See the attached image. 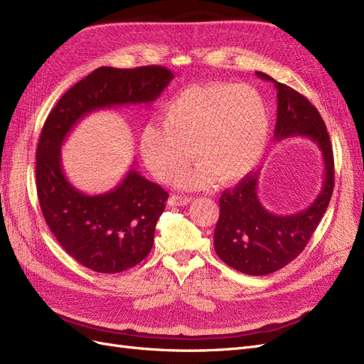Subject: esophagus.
Instances as JSON below:
<instances>
[{
  "label": "esophagus",
  "instance_id": "1",
  "mask_svg": "<svg viewBox=\"0 0 364 364\" xmlns=\"http://www.w3.org/2000/svg\"><path fill=\"white\" fill-rule=\"evenodd\" d=\"M191 202V197L186 196H179V194H173L168 199L170 206H185Z\"/></svg>",
  "mask_w": 364,
  "mask_h": 364
}]
</instances>
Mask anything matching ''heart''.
Returning a JSON list of instances; mask_svg holds the SVG:
<instances>
[{"mask_svg":"<svg viewBox=\"0 0 364 364\" xmlns=\"http://www.w3.org/2000/svg\"><path fill=\"white\" fill-rule=\"evenodd\" d=\"M269 136V109L255 87L215 82L176 94L164 107L162 126L147 124L139 144L161 182L179 176L193 156L196 167L178 185L203 188L214 181L230 185L246 178L261 161Z\"/></svg>","mask_w":364,"mask_h":364,"instance_id":"obj_1","label":"heart"}]
</instances>
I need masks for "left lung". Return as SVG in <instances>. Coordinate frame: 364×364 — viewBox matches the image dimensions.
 I'll use <instances>...</instances> for the list:
<instances>
[{"mask_svg":"<svg viewBox=\"0 0 364 364\" xmlns=\"http://www.w3.org/2000/svg\"><path fill=\"white\" fill-rule=\"evenodd\" d=\"M257 75L278 90L274 139H311L323 159L321 193L310 206L296 214L277 215L262 206L258 197V173L247 174L234 190H226L220 197V217L214 230L217 255L241 273L262 277L287 266L310 241L331 200L334 156L323 119L308 98L267 74Z\"/></svg>","mask_w":364,"mask_h":364,"instance_id":"8db88e82","label":"left lung"}]
</instances>
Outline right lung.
I'll list each match as a JSON object with an SVG mask.
<instances>
[{"mask_svg":"<svg viewBox=\"0 0 364 364\" xmlns=\"http://www.w3.org/2000/svg\"><path fill=\"white\" fill-rule=\"evenodd\" d=\"M173 77L159 65L97 68L63 94L42 127L36 150L42 214L59 245L86 269L119 273L144 259L151 250L168 193L132 167L114 190L85 194L65 178L60 158L63 141L85 115L98 109L150 105Z\"/></svg>","mask_w":364,"mask_h":364,"instance_id":"obj_1","label":"right lung"}]
</instances>
